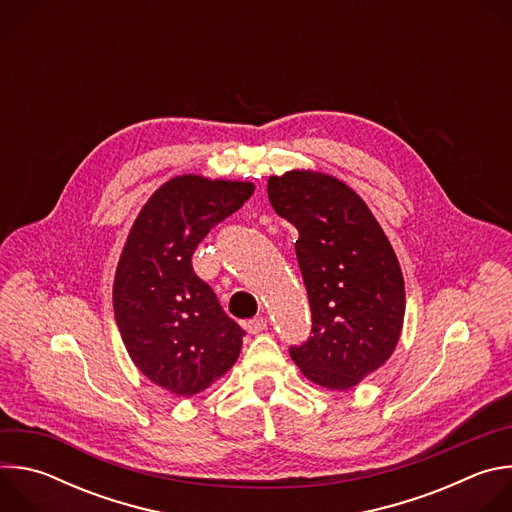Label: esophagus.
I'll use <instances>...</instances> for the list:
<instances>
[{
	"label": "esophagus",
	"mask_w": 512,
	"mask_h": 512,
	"mask_svg": "<svg viewBox=\"0 0 512 512\" xmlns=\"http://www.w3.org/2000/svg\"><path fill=\"white\" fill-rule=\"evenodd\" d=\"M265 326H267V320H265L263 316H257V318H253V320H249V322H247V330H249L251 334H259V332H263V330H265Z\"/></svg>",
	"instance_id": "obj_1"
}]
</instances>
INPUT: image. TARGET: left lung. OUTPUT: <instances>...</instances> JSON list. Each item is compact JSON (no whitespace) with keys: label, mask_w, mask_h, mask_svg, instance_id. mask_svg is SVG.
I'll use <instances>...</instances> for the list:
<instances>
[{"label":"left lung","mask_w":512,"mask_h":512,"mask_svg":"<svg viewBox=\"0 0 512 512\" xmlns=\"http://www.w3.org/2000/svg\"><path fill=\"white\" fill-rule=\"evenodd\" d=\"M273 210L296 227L312 336L289 354L330 391L356 387L393 354L405 316L397 255L364 200L334 176L291 170L269 176Z\"/></svg>","instance_id":"1"}]
</instances>
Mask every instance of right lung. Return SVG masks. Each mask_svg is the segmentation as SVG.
<instances>
[{"label": "right lung", "mask_w": 512, "mask_h": 512, "mask_svg": "<svg viewBox=\"0 0 512 512\" xmlns=\"http://www.w3.org/2000/svg\"><path fill=\"white\" fill-rule=\"evenodd\" d=\"M251 182L184 174L143 204L121 251L113 310L135 367L158 387L192 397L239 358L245 330L192 269L198 243L253 194Z\"/></svg>", "instance_id": "right-lung-1"}]
</instances>
